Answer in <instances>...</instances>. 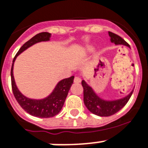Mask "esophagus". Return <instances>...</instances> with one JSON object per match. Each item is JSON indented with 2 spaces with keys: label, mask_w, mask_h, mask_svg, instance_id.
Listing matches in <instances>:
<instances>
[{
  "label": "esophagus",
  "mask_w": 148,
  "mask_h": 148,
  "mask_svg": "<svg viewBox=\"0 0 148 148\" xmlns=\"http://www.w3.org/2000/svg\"><path fill=\"white\" fill-rule=\"evenodd\" d=\"M74 81V83H80L81 82V79H80V77H75Z\"/></svg>",
  "instance_id": "obj_1"
}]
</instances>
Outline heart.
<instances>
[{"instance_id": "heart-1", "label": "heart", "mask_w": 148, "mask_h": 148, "mask_svg": "<svg viewBox=\"0 0 148 148\" xmlns=\"http://www.w3.org/2000/svg\"><path fill=\"white\" fill-rule=\"evenodd\" d=\"M95 49V45L93 44H87V45H84L83 47L82 51L84 54L90 53L91 51H93Z\"/></svg>"}]
</instances>
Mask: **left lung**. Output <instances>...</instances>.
<instances>
[{"label":"left lung","instance_id":"left-lung-1","mask_svg":"<svg viewBox=\"0 0 148 148\" xmlns=\"http://www.w3.org/2000/svg\"><path fill=\"white\" fill-rule=\"evenodd\" d=\"M109 36L111 42L115 45H123L130 48L128 43L119 36L111 32H109ZM81 84L84 88V102L86 107L92 113L99 116H110L119 111L128 103L134 90H132L129 94L121 99L106 100L95 93L93 89L87 84L84 80H82Z\"/></svg>","mask_w":148,"mask_h":148}]
</instances>
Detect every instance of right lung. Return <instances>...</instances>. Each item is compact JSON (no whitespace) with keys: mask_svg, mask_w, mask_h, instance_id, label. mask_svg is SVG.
I'll list each match as a JSON object with an SVG mask.
<instances>
[{"mask_svg":"<svg viewBox=\"0 0 148 148\" xmlns=\"http://www.w3.org/2000/svg\"><path fill=\"white\" fill-rule=\"evenodd\" d=\"M51 34L49 32H40L36 35L32 39L27 41L18 51L15 55L13 63H12L11 71V85L12 90L14 93L16 101L20 106L27 113L31 116L39 118H50L56 116L60 112L63 107L64 103L65 101L66 97L68 96L71 86L74 82V76H71L69 78H65L60 80L54 88L53 91L45 98L40 99H30L21 93L17 86L16 85L14 77V64L16 58L18 55L23 51L40 42H47L50 40Z\"/></svg>","mask_w":148,"mask_h":148,"instance_id":"1","label":"right lung"}]
</instances>
